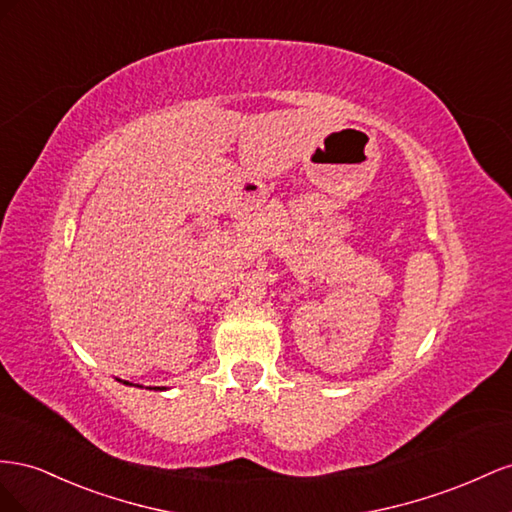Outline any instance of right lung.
Wrapping results in <instances>:
<instances>
[{
    "mask_svg": "<svg viewBox=\"0 0 512 512\" xmlns=\"http://www.w3.org/2000/svg\"><path fill=\"white\" fill-rule=\"evenodd\" d=\"M124 384H128V382H124ZM156 390H163V388H156Z\"/></svg>",
    "mask_w": 512,
    "mask_h": 512,
    "instance_id": "add662e5",
    "label": "right lung"
}]
</instances>
